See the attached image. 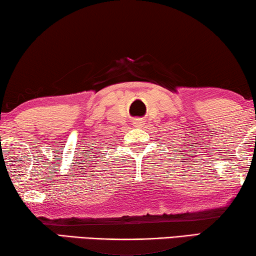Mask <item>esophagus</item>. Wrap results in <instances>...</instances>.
I'll use <instances>...</instances> for the list:
<instances>
[{
    "label": "esophagus",
    "instance_id": "esophagus-1",
    "mask_svg": "<svg viewBox=\"0 0 256 256\" xmlns=\"http://www.w3.org/2000/svg\"><path fill=\"white\" fill-rule=\"evenodd\" d=\"M134 126H135V127H141V126H143V124L141 121H135Z\"/></svg>",
    "mask_w": 256,
    "mask_h": 256
}]
</instances>
